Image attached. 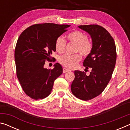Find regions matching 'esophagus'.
<instances>
[{
    "mask_svg": "<svg viewBox=\"0 0 130 130\" xmlns=\"http://www.w3.org/2000/svg\"><path fill=\"white\" fill-rule=\"evenodd\" d=\"M69 71H70V70H69L67 69H66V68H63V73H67V72Z\"/></svg>",
    "mask_w": 130,
    "mask_h": 130,
    "instance_id": "34e87169",
    "label": "esophagus"
}]
</instances>
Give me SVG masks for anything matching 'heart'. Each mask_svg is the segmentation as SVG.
Masks as SVG:
<instances>
[{"mask_svg": "<svg viewBox=\"0 0 130 130\" xmlns=\"http://www.w3.org/2000/svg\"><path fill=\"white\" fill-rule=\"evenodd\" d=\"M67 39L71 42L76 44L75 52H79L84 56H88L92 49V44L88 40V36L80 31H75L69 33L67 35ZM66 41L62 37H59L56 40L55 47L59 53L64 51ZM82 59L80 54L75 55H64L59 57V61L64 67L68 69H74L77 66V63Z\"/></svg>", "mask_w": 130, "mask_h": 130, "instance_id": "1", "label": "heart"}]
</instances>
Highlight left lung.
I'll use <instances>...</instances> for the list:
<instances>
[{
	"label": "left lung",
	"mask_w": 130,
	"mask_h": 130,
	"mask_svg": "<svg viewBox=\"0 0 130 130\" xmlns=\"http://www.w3.org/2000/svg\"><path fill=\"white\" fill-rule=\"evenodd\" d=\"M78 27L91 37L92 49L83 65L92 71L87 75L84 71L75 70L71 90L77 98L89 101L101 94L110 80L116 62V48L112 37L103 27L94 24Z\"/></svg>",
	"instance_id": "left-lung-1"
}]
</instances>
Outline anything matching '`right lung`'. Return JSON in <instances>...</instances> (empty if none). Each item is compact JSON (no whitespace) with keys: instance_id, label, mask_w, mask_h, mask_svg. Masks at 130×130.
<instances>
[{"instance_id":"1","label":"right lung","mask_w":130,"mask_h":130,"mask_svg":"<svg viewBox=\"0 0 130 130\" xmlns=\"http://www.w3.org/2000/svg\"><path fill=\"white\" fill-rule=\"evenodd\" d=\"M69 25L53 23L34 24L25 29L17 40L14 52L17 76L23 91L31 98H45L52 90L54 81L63 73L59 63L53 69L44 68L45 61L56 51V40L67 31Z\"/></svg>"}]
</instances>
